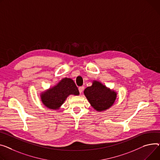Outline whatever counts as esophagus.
Returning a JSON list of instances; mask_svg holds the SVG:
<instances>
[{"label":"esophagus","mask_w":160,"mask_h":160,"mask_svg":"<svg viewBox=\"0 0 160 160\" xmlns=\"http://www.w3.org/2000/svg\"><path fill=\"white\" fill-rule=\"evenodd\" d=\"M83 89H84V87L83 86H80V87L78 88V90H79L80 93H82V91H83Z\"/></svg>","instance_id":"34e87169"}]
</instances>
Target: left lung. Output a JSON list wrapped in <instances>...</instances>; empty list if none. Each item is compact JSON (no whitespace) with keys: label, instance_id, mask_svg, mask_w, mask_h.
I'll return each instance as SVG.
<instances>
[{"label":"left lung","instance_id":"obj_1","mask_svg":"<svg viewBox=\"0 0 160 160\" xmlns=\"http://www.w3.org/2000/svg\"><path fill=\"white\" fill-rule=\"evenodd\" d=\"M92 107L97 111L108 109L113 105L116 92L98 82L94 81L92 85L88 87L83 92Z\"/></svg>","mask_w":160,"mask_h":160}]
</instances>
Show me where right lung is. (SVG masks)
Wrapping results in <instances>:
<instances>
[{
    "mask_svg": "<svg viewBox=\"0 0 160 160\" xmlns=\"http://www.w3.org/2000/svg\"><path fill=\"white\" fill-rule=\"evenodd\" d=\"M76 84L71 78H63L57 85L40 95L43 104L49 109H58L70 94L78 95Z\"/></svg>",
    "mask_w": 160,
    "mask_h": 160,
    "instance_id": "add662e5",
    "label": "right lung"
}]
</instances>
